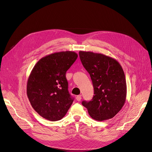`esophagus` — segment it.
Here are the masks:
<instances>
[{
    "instance_id": "1",
    "label": "esophagus",
    "mask_w": 152,
    "mask_h": 152,
    "mask_svg": "<svg viewBox=\"0 0 152 152\" xmlns=\"http://www.w3.org/2000/svg\"><path fill=\"white\" fill-rule=\"evenodd\" d=\"M82 95H77V96L76 97V100L77 101H81V99H82Z\"/></svg>"
}]
</instances>
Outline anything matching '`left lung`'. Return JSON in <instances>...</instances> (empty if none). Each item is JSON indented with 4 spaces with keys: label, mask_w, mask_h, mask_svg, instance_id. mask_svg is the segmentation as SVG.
Returning a JSON list of instances; mask_svg holds the SVG:
<instances>
[{
    "label": "left lung",
    "mask_w": 152,
    "mask_h": 152,
    "mask_svg": "<svg viewBox=\"0 0 152 152\" xmlns=\"http://www.w3.org/2000/svg\"><path fill=\"white\" fill-rule=\"evenodd\" d=\"M79 54L94 89L92 100L83 101V105L96 121L113 118L126 99V81L122 66L115 58L102 53L79 51Z\"/></svg>",
    "instance_id": "obj_1"
}]
</instances>
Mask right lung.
Segmentation results:
<instances>
[{
	"instance_id": "right-lung-1",
	"label": "right lung",
	"mask_w": 152,
	"mask_h": 152,
	"mask_svg": "<svg viewBox=\"0 0 152 152\" xmlns=\"http://www.w3.org/2000/svg\"><path fill=\"white\" fill-rule=\"evenodd\" d=\"M77 56L72 51L51 53L40 59L31 72L28 97L36 112L47 120H60L73 103L65 75Z\"/></svg>"
}]
</instances>
